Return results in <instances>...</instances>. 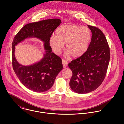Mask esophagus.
Masks as SVG:
<instances>
[{
  "mask_svg": "<svg viewBox=\"0 0 124 124\" xmlns=\"http://www.w3.org/2000/svg\"><path fill=\"white\" fill-rule=\"evenodd\" d=\"M62 62L63 67L64 68H66L67 66V65H68V62L66 60H65V59H62Z\"/></svg>",
  "mask_w": 124,
  "mask_h": 124,
  "instance_id": "1",
  "label": "esophagus"
}]
</instances>
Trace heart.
Returning a JSON list of instances; mask_svg holds the SVG:
<instances>
[{"mask_svg": "<svg viewBox=\"0 0 124 124\" xmlns=\"http://www.w3.org/2000/svg\"><path fill=\"white\" fill-rule=\"evenodd\" d=\"M56 36H52L49 43L54 52L59 54L66 46V56L73 58L82 56L87 50L92 38V33L87 27L77 24H67L56 30Z\"/></svg>", "mask_w": 124, "mask_h": 124, "instance_id": "b5f03b06", "label": "heart"}]
</instances>
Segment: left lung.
<instances>
[{
    "label": "left lung",
    "mask_w": 124,
    "mask_h": 124,
    "mask_svg": "<svg viewBox=\"0 0 124 124\" xmlns=\"http://www.w3.org/2000/svg\"><path fill=\"white\" fill-rule=\"evenodd\" d=\"M92 32L87 51L69 63L72 72L70 86L75 92L86 94L98 88L104 80L110 59L106 38L99 28L88 25Z\"/></svg>",
    "instance_id": "left-lung-1"
}]
</instances>
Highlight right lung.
<instances>
[{
	"label": "right lung",
	"instance_id": "add662e5",
	"mask_svg": "<svg viewBox=\"0 0 124 124\" xmlns=\"http://www.w3.org/2000/svg\"><path fill=\"white\" fill-rule=\"evenodd\" d=\"M59 19L33 22L23 26L14 37L12 43L13 69L20 82L28 89L36 92H45L53 85L56 77L63 69L61 58L52 52L49 39L61 23ZM34 36L44 42L46 54L39 62L29 66L19 64L14 55L15 46L28 37Z\"/></svg>",
	"mask_w": 124,
	"mask_h": 124
}]
</instances>
